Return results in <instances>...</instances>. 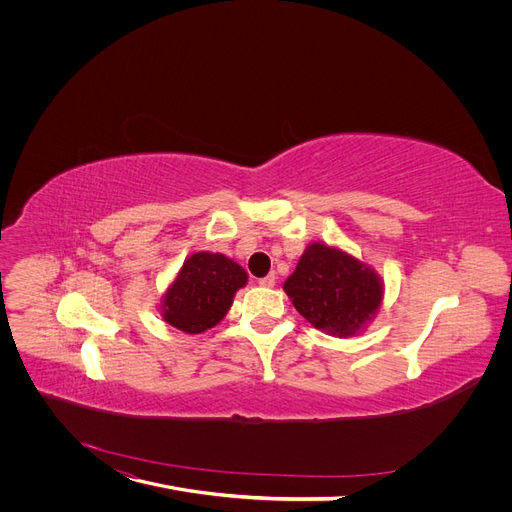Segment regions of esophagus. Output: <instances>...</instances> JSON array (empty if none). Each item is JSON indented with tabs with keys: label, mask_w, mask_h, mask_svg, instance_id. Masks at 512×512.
I'll use <instances>...</instances> for the list:
<instances>
[{
	"label": "esophagus",
	"mask_w": 512,
	"mask_h": 512,
	"mask_svg": "<svg viewBox=\"0 0 512 512\" xmlns=\"http://www.w3.org/2000/svg\"><path fill=\"white\" fill-rule=\"evenodd\" d=\"M259 284H261V286H265V288H272V286H276V276H274V274L265 276V278H261V280H259Z\"/></svg>",
	"instance_id": "esophagus-1"
}]
</instances>
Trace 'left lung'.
Returning a JSON list of instances; mask_svg holds the SVG:
<instances>
[{"mask_svg":"<svg viewBox=\"0 0 512 512\" xmlns=\"http://www.w3.org/2000/svg\"><path fill=\"white\" fill-rule=\"evenodd\" d=\"M284 292L311 326L332 336H355L382 305L384 284L369 265L340 249L313 242Z\"/></svg>","mask_w":512,"mask_h":512,"instance_id":"8db88e82","label":"left lung"}]
</instances>
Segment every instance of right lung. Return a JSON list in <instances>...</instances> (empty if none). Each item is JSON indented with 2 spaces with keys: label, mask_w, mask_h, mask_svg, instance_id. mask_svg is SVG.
I'll list each match as a JSON object with an SVG mask.
<instances>
[{
  "label": "right lung",
  "mask_w": 512,
  "mask_h": 512,
  "mask_svg": "<svg viewBox=\"0 0 512 512\" xmlns=\"http://www.w3.org/2000/svg\"><path fill=\"white\" fill-rule=\"evenodd\" d=\"M245 284L247 272L236 261L222 253H195L161 299V317L180 332L201 334L220 324Z\"/></svg>",
  "instance_id": "add662e5"
}]
</instances>
